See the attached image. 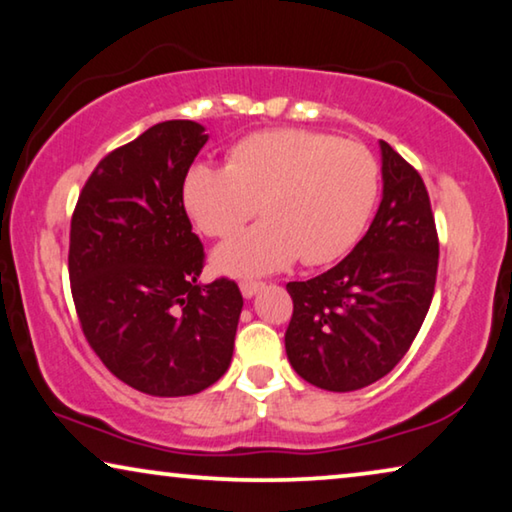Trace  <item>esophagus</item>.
Here are the masks:
<instances>
[{
    "label": "esophagus",
    "mask_w": 512,
    "mask_h": 512,
    "mask_svg": "<svg viewBox=\"0 0 512 512\" xmlns=\"http://www.w3.org/2000/svg\"><path fill=\"white\" fill-rule=\"evenodd\" d=\"M261 288H263V284H261V281H242V284H240V291H242V295H244V298H254V295L258 293V291H261Z\"/></svg>",
    "instance_id": "1"
}]
</instances>
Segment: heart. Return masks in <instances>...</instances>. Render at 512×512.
<instances>
[{
    "label": "heart",
    "mask_w": 512,
    "mask_h": 512,
    "mask_svg": "<svg viewBox=\"0 0 512 512\" xmlns=\"http://www.w3.org/2000/svg\"><path fill=\"white\" fill-rule=\"evenodd\" d=\"M379 166L365 145L305 129H265L238 140L226 166L194 164L182 180L184 210L207 238L231 240L258 205L265 221L214 251L235 277L337 261L365 231Z\"/></svg>",
    "instance_id": "b5f03b06"
}]
</instances>
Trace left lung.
<instances>
[{
    "instance_id": "obj_1",
    "label": "left lung",
    "mask_w": 512,
    "mask_h": 512,
    "mask_svg": "<svg viewBox=\"0 0 512 512\" xmlns=\"http://www.w3.org/2000/svg\"><path fill=\"white\" fill-rule=\"evenodd\" d=\"M383 198L351 254L307 281H288L286 355L307 383L351 392L392 372L432 305L439 238L425 182L381 140Z\"/></svg>"
}]
</instances>
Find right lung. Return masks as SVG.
Segmentation results:
<instances>
[{"label":"right lung","instance_id":"1","mask_svg":"<svg viewBox=\"0 0 512 512\" xmlns=\"http://www.w3.org/2000/svg\"><path fill=\"white\" fill-rule=\"evenodd\" d=\"M207 143L198 122L168 120L99 161L71 219L69 279L87 342L145 395H196L226 374L242 293L201 284L205 251L182 180Z\"/></svg>","mask_w":512,"mask_h":512}]
</instances>
